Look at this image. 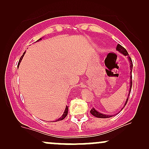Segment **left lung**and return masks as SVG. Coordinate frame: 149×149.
<instances>
[{
    "instance_id": "1",
    "label": "left lung",
    "mask_w": 149,
    "mask_h": 149,
    "mask_svg": "<svg viewBox=\"0 0 149 149\" xmlns=\"http://www.w3.org/2000/svg\"><path fill=\"white\" fill-rule=\"evenodd\" d=\"M116 49H117L118 51H119V52H120V53L123 54L124 55H125V56L129 55V54H128L127 51L126 50V49L124 48V47H123L122 45H120V44H118V45H117ZM128 59H129L130 64V69H131V73H132V66H133L132 61V59L130 57H128ZM132 74H131L130 75V89L129 95H128V97H127V100H126L125 104L124 107H125V106L126 105V104H127V101H128V99H129L131 89H132ZM90 113H91L92 115H93L94 116H95V117H97V118H111V117H112V116H110V115H105V114L100 113H99L98 111H97L95 110V109H94V108H92V109H91V111H90Z\"/></svg>"
}]
</instances>
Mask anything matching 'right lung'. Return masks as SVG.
<instances>
[{
    "label": "right lung",
    "instance_id": "add662e5",
    "mask_svg": "<svg viewBox=\"0 0 149 149\" xmlns=\"http://www.w3.org/2000/svg\"><path fill=\"white\" fill-rule=\"evenodd\" d=\"M40 39H41V38H40V39H39V40H38L37 41H38V40H40ZM24 54H25V52L24 53V54H23V55H22V57H20V59H19V63H18V65H19L20 62H21V61H22V58H23L24 55ZM67 114H68V107H66V109H65V111H64V114H63V115L61 116V117L59 118V119H57V120H56V121H59V120H61L64 119L66 117V116H67Z\"/></svg>",
    "mask_w": 149,
    "mask_h": 149
}]
</instances>
